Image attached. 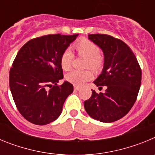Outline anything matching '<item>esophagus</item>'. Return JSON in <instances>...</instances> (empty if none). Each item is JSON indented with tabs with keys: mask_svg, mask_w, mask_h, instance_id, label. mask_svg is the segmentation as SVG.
I'll return each instance as SVG.
<instances>
[{
	"mask_svg": "<svg viewBox=\"0 0 155 155\" xmlns=\"http://www.w3.org/2000/svg\"><path fill=\"white\" fill-rule=\"evenodd\" d=\"M74 90H75V91H78V90L80 89L81 87H79V86H76V85H75L74 87Z\"/></svg>",
	"mask_w": 155,
	"mask_h": 155,
	"instance_id": "esophagus-1",
	"label": "esophagus"
}]
</instances>
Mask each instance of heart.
I'll use <instances>...</instances> for the list:
<instances>
[{"mask_svg": "<svg viewBox=\"0 0 155 155\" xmlns=\"http://www.w3.org/2000/svg\"><path fill=\"white\" fill-rule=\"evenodd\" d=\"M75 50L81 56L87 58L86 67L91 68L93 70L101 68L103 59L100 55V49L95 43L87 39H82L77 42L74 46ZM74 58V54L70 49H66L63 52L61 57V67L65 71H68L71 68V64ZM92 73L91 71H78L74 70L70 71L66 75V79L71 84L75 85H81L87 81L91 80Z\"/></svg>", "mask_w": 155, "mask_h": 155, "instance_id": "obj_1", "label": "heart"}]
</instances>
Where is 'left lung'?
<instances>
[{
    "label": "left lung",
    "instance_id": "left-lung-1",
    "mask_svg": "<svg viewBox=\"0 0 155 155\" xmlns=\"http://www.w3.org/2000/svg\"><path fill=\"white\" fill-rule=\"evenodd\" d=\"M88 39L102 49L104 67L94 81L99 87L106 86L105 93L92 91L84 102L91 118L112 123L123 118L136 102L141 83V69L134 53L125 42L105 34H91Z\"/></svg>",
    "mask_w": 155,
    "mask_h": 155
}]
</instances>
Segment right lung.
Returning a JSON list of instances; mask_svg holds the SVG:
<instances>
[{
    "label": "right lung",
    "instance_id": "right-lung-1",
    "mask_svg": "<svg viewBox=\"0 0 155 155\" xmlns=\"http://www.w3.org/2000/svg\"><path fill=\"white\" fill-rule=\"evenodd\" d=\"M71 35H47L27 42L17 53L9 74V85L21 116L35 125H46L58 118L66 98L74 91L64 78L61 57L76 39Z\"/></svg>",
    "mask_w": 155,
    "mask_h": 155
}]
</instances>
